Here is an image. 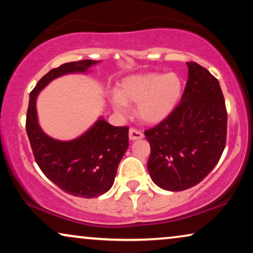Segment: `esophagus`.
<instances>
[{"instance_id": "34e87169", "label": "esophagus", "mask_w": 253, "mask_h": 253, "mask_svg": "<svg viewBox=\"0 0 253 253\" xmlns=\"http://www.w3.org/2000/svg\"><path fill=\"white\" fill-rule=\"evenodd\" d=\"M128 136H129V140H132V141L140 140V139H143V133L136 128H130Z\"/></svg>"}]
</instances>
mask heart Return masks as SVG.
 <instances>
[{
  "label": "heart",
  "instance_id": "heart-1",
  "mask_svg": "<svg viewBox=\"0 0 253 253\" xmlns=\"http://www.w3.org/2000/svg\"><path fill=\"white\" fill-rule=\"evenodd\" d=\"M181 81L176 74L147 73L123 80L112 96L117 113H128V103H137V116L148 124H157L169 116L179 102Z\"/></svg>",
  "mask_w": 253,
  "mask_h": 253
}]
</instances>
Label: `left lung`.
Instances as JSON below:
<instances>
[{
  "label": "left lung",
  "instance_id": "8db88e82",
  "mask_svg": "<svg viewBox=\"0 0 253 253\" xmlns=\"http://www.w3.org/2000/svg\"><path fill=\"white\" fill-rule=\"evenodd\" d=\"M180 103L144 132L150 143L148 171L157 186L184 191L199 184L216 166L227 139V109L220 83L206 68L187 62Z\"/></svg>",
  "mask_w": 253,
  "mask_h": 253
}]
</instances>
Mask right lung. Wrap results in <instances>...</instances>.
Returning a JSON list of instances; mask_svg holds the SVG:
<instances>
[{
    "mask_svg": "<svg viewBox=\"0 0 253 253\" xmlns=\"http://www.w3.org/2000/svg\"><path fill=\"white\" fill-rule=\"evenodd\" d=\"M98 62L81 60L49 70L30 93L26 114V133L40 170L62 191L86 199L112 187L118 166L128 148V127L112 126L100 117L76 139L55 140L39 126L36 102L39 92L53 80L66 74L86 73Z\"/></svg>",
    "mask_w": 253,
    "mask_h": 253,
    "instance_id": "1",
    "label": "right lung"
}]
</instances>
